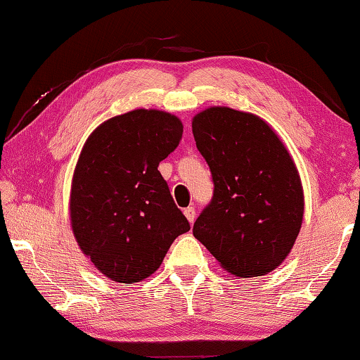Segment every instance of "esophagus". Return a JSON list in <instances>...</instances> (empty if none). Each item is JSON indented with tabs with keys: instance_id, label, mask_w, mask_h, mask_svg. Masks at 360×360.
Returning a JSON list of instances; mask_svg holds the SVG:
<instances>
[{
	"instance_id": "1",
	"label": "esophagus",
	"mask_w": 360,
	"mask_h": 360,
	"mask_svg": "<svg viewBox=\"0 0 360 360\" xmlns=\"http://www.w3.org/2000/svg\"><path fill=\"white\" fill-rule=\"evenodd\" d=\"M184 214H186V218H187V221L191 222V224H192L193 221H195V210H193L192 207L186 208V210H184Z\"/></svg>"
}]
</instances>
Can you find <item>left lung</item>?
<instances>
[{
	"mask_svg": "<svg viewBox=\"0 0 360 360\" xmlns=\"http://www.w3.org/2000/svg\"><path fill=\"white\" fill-rule=\"evenodd\" d=\"M192 133L214 184L193 237L233 276H264L287 258L303 222L292 157L266 122L229 107L198 113Z\"/></svg>",
	"mask_w": 360,
	"mask_h": 360,
	"instance_id": "1",
	"label": "left lung"
}]
</instances>
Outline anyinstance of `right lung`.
<instances>
[{"mask_svg":"<svg viewBox=\"0 0 360 360\" xmlns=\"http://www.w3.org/2000/svg\"><path fill=\"white\" fill-rule=\"evenodd\" d=\"M181 138L178 117L138 108L102 123L79 153L72 229L83 253L113 282L144 281L191 229L158 171Z\"/></svg>","mask_w":360,"mask_h":360,"instance_id":"1","label":"right lung"}]
</instances>
